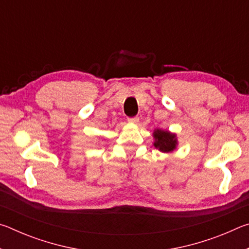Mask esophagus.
Instances as JSON below:
<instances>
[{
	"instance_id": "34e87169",
	"label": "esophagus",
	"mask_w": 249,
	"mask_h": 249,
	"mask_svg": "<svg viewBox=\"0 0 249 249\" xmlns=\"http://www.w3.org/2000/svg\"><path fill=\"white\" fill-rule=\"evenodd\" d=\"M127 121H128V123H132V124H137V123H138V121H140V119H138L137 116H136V117H128Z\"/></svg>"
}]
</instances>
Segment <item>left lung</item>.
<instances>
[{
	"instance_id": "obj_1",
	"label": "left lung",
	"mask_w": 249,
	"mask_h": 249,
	"mask_svg": "<svg viewBox=\"0 0 249 249\" xmlns=\"http://www.w3.org/2000/svg\"><path fill=\"white\" fill-rule=\"evenodd\" d=\"M154 142L153 145L161 153L171 154L178 147V138L177 134L171 133L170 130L162 128H155L153 132Z\"/></svg>"
}]
</instances>
